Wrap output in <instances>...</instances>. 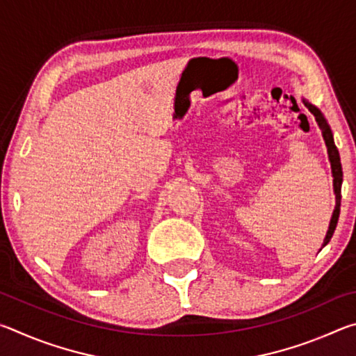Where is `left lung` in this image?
<instances>
[{"label":"left lung","instance_id":"1","mask_svg":"<svg viewBox=\"0 0 356 356\" xmlns=\"http://www.w3.org/2000/svg\"><path fill=\"white\" fill-rule=\"evenodd\" d=\"M305 105L308 106V110L314 114V118L318 124V129L322 130V136L325 140V144H327V149H328V156H330V161H331V171H333V184H334V193H336V207H334V212L333 216H331V222H330V227H328V232H327V237H325V242L323 245H327L331 237H333V232L336 229L337 225V220H339V212H341V185H342V166H341V159H339V152H337V147L334 144L333 140V134H331V130L328 127L327 120L322 116V113L317 110L316 106H312L308 102H305Z\"/></svg>","mask_w":356,"mask_h":356}]
</instances>
